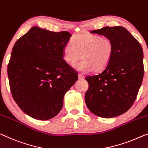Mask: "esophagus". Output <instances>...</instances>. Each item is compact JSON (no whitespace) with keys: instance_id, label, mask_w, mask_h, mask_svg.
I'll list each match as a JSON object with an SVG mask.
<instances>
[{"instance_id":"esophagus-1","label":"esophagus","mask_w":148,"mask_h":148,"mask_svg":"<svg viewBox=\"0 0 148 148\" xmlns=\"http://www.w3.org/2000/svg\"><path fill=\"white\" fill-rule=\"evenodd\" d=\"M85 78V76H84V75L81 74H78V78L79 79H83V78Z\"/></svg>"}]
</instances>
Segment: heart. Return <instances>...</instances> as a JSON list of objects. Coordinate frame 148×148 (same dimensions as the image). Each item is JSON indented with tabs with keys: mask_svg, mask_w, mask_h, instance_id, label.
<instances>
[{
	"mask_svg": "<svg viewBox=\"0 0 148 148\" xmlns=\"http://www.w3.org/2000/svg\"><path fill=\"white\" fill-rule=\"evenodd\" d=\"M114 51L113 43L106 37L98 34H82L76 36L72 42H68L63 49V58L67 63L80 62L74 68L82 72H102L111 60Z\"/></svg>",
	"mask_w": 148,
	"mask_h": 148,
	"instance_id": "heart-1",
	"label": "heart"
}]
</instances>
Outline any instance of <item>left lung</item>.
Listing matches in <instances>:
<instances>
[{
  "label": "left lung",
  "instance_id": "8db88e82",
  "mask_svg": "<svg viewBox=\"0 0 148 148\" xmlns=\"http://www.w3.org/2000/svg\"><path fill=\"white\" fill-rule=\"evenodd\" d=\"M90 32L111 40L114 51L102 72L86 77L89 84L86 104L96 116L114 118L126 112L135 102L144 78V52L140 42L122 26H106Z\"/></svg>",
  "mask_w": 148,
  "mask_h": 148
}]
</instances>
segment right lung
Instances as JSON below:
<instances>
[{
	"label": "right lung",
	"mask_w": 148,
	"mask_h": 148,
	"mask_svg": "<svg viewBox=\"0 0 148 148\" xmlns=\"http://www.w3.org/2000/svg\"><path fill=\"white\" fill-rule=\"evenodd\" d=\"M71 36L34 26L13 46L7 68L10 92L20 108L33 118L56 116L66 92L78 80V72L63 59Z\"/></svg>",
	"instance_id": "1"
}]
</instances>
